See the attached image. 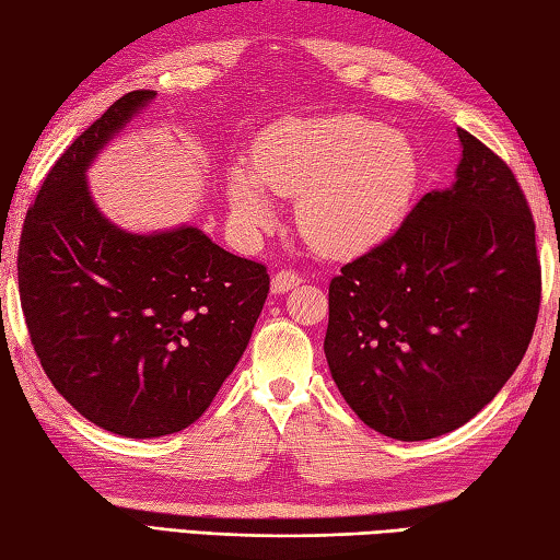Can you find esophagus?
Wrapping results in <instances>:
<instances>
[{"mask_svg": "<svg viewBox=\"0 0 560 560\" xmlns=\"http://www.w3.org/2000/svg\"><path fill=\"white\" fill-rule=\"evenodd\" d=\"M303 279L299 277V273H293V271H277L271 277V291L273 293H287V291H291V289H296L299 283H301Z\"/></svg>", "mask_w": 560, "mask_h": 560, "instance_id": "obj_1", "label": "esophagus"}]
</instances>
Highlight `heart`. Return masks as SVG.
<instances>
[{
  "mask_svg": "<svg viewBox=\"0 0 560 560\" xmlns=\"http://www.w3.org/2000/svg\"><path fill=\"white\" fill-rule=\"evenodd\" d=\"M417 185V155L402 132L358 113L289 118L261 132L252 163L226 170V200L244 236L273 222L271 195L296 205L311 246L350 257L395 232Z\"/></svg>",
  "mask_w": 560,
  "mask_h": 560,
  "instance_id": "1",
  "label": "heart"
}]
</instances>
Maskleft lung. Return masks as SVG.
<instances>
[{
    "label": "left lung",
    "instance_id": "obj_1",
    "mask_svg": "<svg viewBox=\"0 0 560 560\" xmlns=\"http://www.w3.org/2000/svg\"><path fill=\"white\" fill-rule=\"evenodd\" d=\"M454 183L328 289L326 360L368 428L402 442L462 428L524 358L541 303L536 226L514 173L457 130Z\"/></svg>",
    "mask_w": 560,
    "mask_h": 560
}]
</instances>
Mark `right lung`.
<instances>
[{
	"label": "right lung",
	"mask_w": 560,
	"mask_h": 560,
	"mask_svg": "<svg viewBox=\"0 0 560 560\" xmlns=\"http://www.w3.org/2000/svg\"><path fill=\"white\" fill-rule=\"evenodd\" d=\"M155 91H130L56 160L19 242L36 355L86 420L148 440L200 420L249 346L269 273L192 224L138 234L93 200V160Z\"/></svg>",
	"instance_id": "add662e5"
}]
</instances>
